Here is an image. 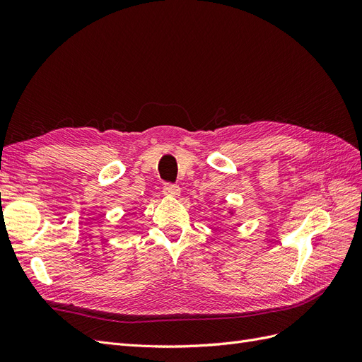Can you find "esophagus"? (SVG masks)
I'll use <instances>...</instances> for the list:
<instances>
[{"label": "esophagus", "instance_id": "obj_1", "mask_svg": "<svg viewBox=\"0 0 362 362\" xmlns=\"http://www.w3.org/2000/svg\"><path fill=\"white\" fill-rule=\"evenodd\" d=\"M163 192L169 194V196H178L180 194V187L173 182H166V184H164V187H163Z\"/></svg>", "mask_w": 362, "mask_h": 362}]
</instances>
